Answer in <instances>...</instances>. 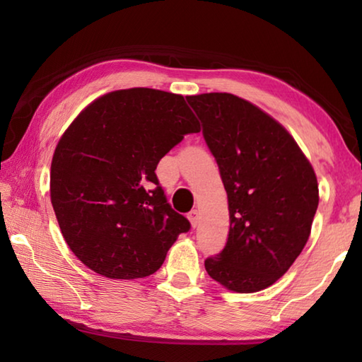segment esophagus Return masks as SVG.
Returning a JSON list of instances; mask_svg holds the SVG:
<instances>
[{"label": "esophagus", "mask_w": 362, "mask_h": 362, "mask_svg": "<svg viewBox=\"0 0 362 362\" xmlns=\"http://www.w3.org/2000/svg\"><path fill=\"white\" fill-rule=\"evenodd\" d=\"M188 220H189V223H192L193 228H196V225H198V222H199V214H198V211L193 209L192 212H189V214H188Z\"/></svg>", "instance_id": "34e87169"}]
</instances>
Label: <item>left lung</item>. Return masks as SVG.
<instances>
[{"instance_id": "obj_1", "label": "left lung", "mask_w": 362, "mask_h": 362, "mask_svg": "<svg viewBox=\"0 0 362 362\" xmlns=\"http://www.w3.org/2000/svg\"><path fill=\"white\" fill-rule=\"evenodd\" d=\"M228 196L230 231L206 272L250 293L276 283L310 238L320 203L313 168L293 137L252 103L226 93L188 95Z\"/></svg>"}]
</instances>
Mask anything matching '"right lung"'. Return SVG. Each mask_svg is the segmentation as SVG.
<instances>
[{
    "label": "right lung",
    "instance_id": "obj_1",
    "mask_svg": "<svg viewBox=\"0 0 362 362\" xmlns=\"http://www.w3.org/2000/svg\"><path fill=\"white\" fill-rule=\"evenodd\" d=\"M199 122L179 94L113 90L79 113L51 164V203L79 260L110 279L159 269L189 222L168 203L156 166Z\"/></svg>",
    "mask_w": 362,
    "mask_h": 362
}]
</instances>
